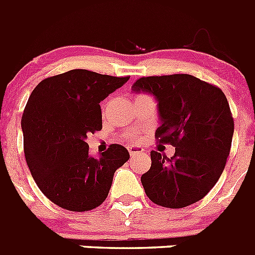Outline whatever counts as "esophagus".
<instances>
[{
	"label": "esophagus",
	"instance_id": "esophagus-1",
	"mask_svg": "<svg viewBox=\"0 0 255 255\" xmlns=\"http://www.w3.org/2000/svg\"><path fill=\"white\" fill-rule=\"evenodd\" d=\"M129 153L131 157H136V155L139 154H143L144 153V149L140 147H135V145H130L129 147Z\"/></svg>",
	"mask_w": 255,
	"mask_h": 255
}]
</instances>
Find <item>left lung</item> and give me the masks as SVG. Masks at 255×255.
<instances>
[{"instance_id":"1","label":"left lung","mask_w":255,"mask_h":255,"mask_svg":"<svg viewBox=\"0 0 255 255\" xmlns=\"http://www.w3.org/2000/svg\"><path fill=\"white\" fill-rule=\"evenodd\" d=\"M134 92L152 94L161 125L159 143L171 144L168 158L152 150L141 176L147 197L166 208H182L206 197L224 171L234 135V119L220 88L189 74L140 78Z\"/></svg>"}]
</instances>
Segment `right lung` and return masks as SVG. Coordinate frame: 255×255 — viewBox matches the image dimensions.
I'll return each instance as SVG.
<instances>
[{
	"label": "right lung",
	"instance_id": "obj_1",
	"mask_svg": "<svg viewBox=\"0 0 255 255\" xmlns=\"http://www.w3.org/2000/svg\"><path fill=\"white\" fill-rule=\"evenodd\" d=\"M128 80L75 69L44 79L31 92L21 117L26 164L40 191L61 208L101 206L115 171L130 158L120 144L93 157L85 141L102 129L100 103Z\"/></svg>",
	"mask_w": 255,
	"mask_h": 255
}]
</instances>
